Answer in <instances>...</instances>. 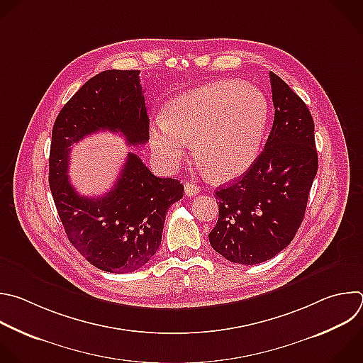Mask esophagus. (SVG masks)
I'll return each mask as SVG.
<instances>
[{"instance_id": "esophagus-1", "label": "esophagus", "mask_w": 363, "mask_h": 363, "mask_svg": "<svg viewBox=\"0 0 363 363\" xmlns=\"http://www.w3.org/2000/svg\"><path fill=\"white\" fill-rule=\"evenodd\" d=\"M184 188H185V195L186 196H194V195L199 194V186L194 182H185Z\"/></svg>"}]
</instances>
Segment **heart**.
Wrapping results in <instances>:
<instances>
[{"instance_id": "heart-1", "label": "heart", "mask_w": 363, "mask_h": 363, "mask_svg": "<svg viewBox=\"0 0 363 363\" xmlns=\"http://www.w3.org/2000/svg\"><path fill=\"white\" fill-rule=\"evenodd\" d=\"M269 116L265 94L238 79H220L174 96L150 127L154 155L165 168L179 164L189 141L213 178L245 174L259 155Z\"/></svg>"}]
</instances>
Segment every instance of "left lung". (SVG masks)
Returning <instances> with one entry per match:
<instances>
[{
	"label": "left lung",
	"mask_w": 363,
	"mask_h": 363,
	"mask_svg": "<svg viewBox=\"0 0 363 363\" xmlns=\"http://www.w3.org/2000/svg\"><path fill=\"white\" fill-rule=\"evenodd\" d=\"M269 77L275 116L265 150L238 181L215 191L219 215L209 242L240 265L265 262L291 244L318 171L311 111L282 78Z\"/></svg>",
	"instance_id": "left-lung-1"
}]
</instances>
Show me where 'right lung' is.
Wrapping results in <instances>:
<instances>
[{"label":"right lung","instance_id":"obj_1","mask_svg":"<svg viewBox=\"0 0 363 363\" xmlns=\"http://www.w3.org/2000/svg\"><path fill=\"white\" fill-rule=\"evenodd\" d=\"M98 131L123 134L128 145L150 140L140 71L108 69L86 81L60 111L50 151V188L69 242L95 268L128 274L158 251L167 211L184 196V185L155 177L128 152L109 192L78 194L67 175L71 145Z\"/></svg>","mask_w":363,"mask_h":363}]
</instances>
